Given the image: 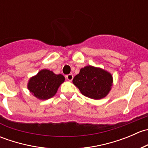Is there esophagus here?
I'll use <instances>...</instances> for the list:
<instances>
[{
  "mask_svg": "<svg viewBox=\"0 0 148 148\" xmlns=\"http://www.w3.org/2000/svg\"><path fill=\"white\" fill-rule=\"evenodd\" d=\"M66 79L68 80V81H71V80L73 79V78H74V76L71 74H67V75L66 76Z\"/></svg>",
  "mask_w": 148,
  "mask_h": 148,
  "instance_id": "34e87169",
  "label": "esophagus"
}]
</instances>
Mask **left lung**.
<instances>
[{
	"label": "left lung",
	"mask_w": 148,
	"mask_h": 148,
	"mask_svg": "<svg viewBox=\"0 0 148 148\" xmlns=\"http://www.w3.org/2000/svg\"><path fill=\"white\" fill-rule=\"evenodd\" d=\"M73 84L87 97L100 99L105 97L112 86V76L101 68L86 66L73 79Z\"/></svg>",
	"instance_id": "1"
}]
</instances>
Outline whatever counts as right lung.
Segmentation results:
<instances>
[{
  "label": "right lung",
  "mask_w": 148,
  "mask_h": 148,
  "mask_svg": "<svg viewBox=\"0 0 148 148\" xmlns=\"http://www.w3.org/2000/svg\"><path fill=\"white\" fill-rule=\"evenodd\" d=\"M64 80L62 74H55L50 70L42 69L30 79L28 89L34 97L45 100L56 95L59 86Z\"/></svg>",
  "instance_id": "add662e5"
}]
</instances>
